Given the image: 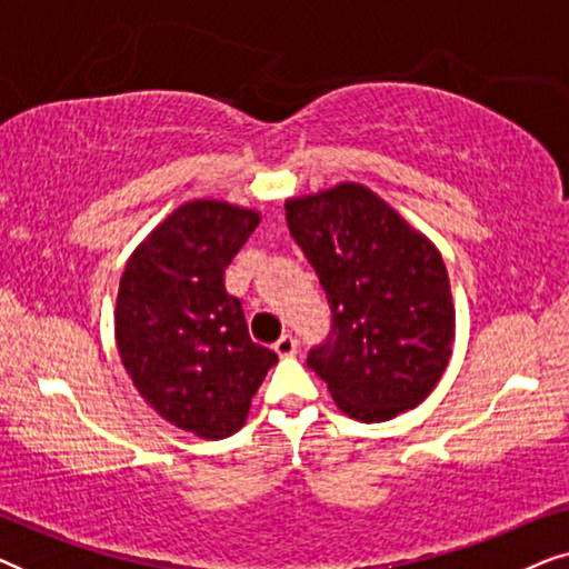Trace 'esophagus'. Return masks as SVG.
<instances>
[{"label":"esophagus","mask_w":569,"mask_h":569,"mask_svg":"<svg viewBox=\"0 0 569 569\" xmlns=\"http://www.w3.org/2000/svg\"><path fill=\"white\" fill-rule=\"evenodd\" d=\"M274 352L279 357H295V355H298V339H295L292 333H284L282 339H277Z\"/></svg>","instance_id":"34e87169"}]
</instances>
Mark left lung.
<instances>
[{
	"instance_id": "1",
	"label": "left lung",
	"mask_w": 569,
	"mask_h": 569,
	"mask_svg": "<svg viewBox=\"0 0 569 569\" xmlns=\"http://www.w3.org/2000/svg\"><path fill=\"white\" fill-rule=\"evenodd\" d=\"M284 209L331 308V331L308 352V368L360 422L415 409L453 352L456 310L440 251L362 183L287 199Z\"/></svg>"
}]
</instances>
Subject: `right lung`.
Here are the masks:
<instances>
[{
    "instance_id": "1",
    "label": "right lung",
    "mask_w": 569,
    "mask_h": 569,
    "mask_svg": "<svg viewBox=\"0 0 569 569\" xmlns=\"http://www.w3.org/2000/svg\"><path fill=\"white\" fill-rule=\"evenodd\" d=\"M259 224L228 201H186L131 253L116 298V345L162 419L204 440L243 427L277 355L248 337L224 269Z\"/></svg>"
}]
</instances>
